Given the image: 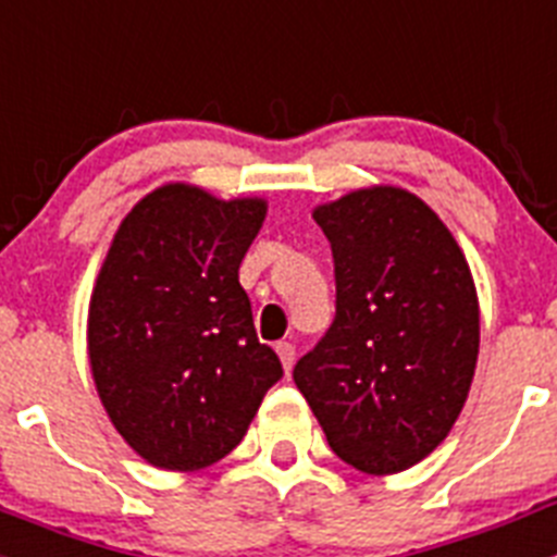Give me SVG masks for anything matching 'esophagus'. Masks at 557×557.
Listing matches in <instances>:
<instances>
[{
    "mask_svg": "<svg viewBox=\"0 0 557 557\" xmlns=\"http://www.w3.org/2000/svg\"><path fill=\"white\" fill-rule=\"evenodd\" d=\"M275 354H278V359H282L284 371H293V362H295V346L293 343H278L275 346Z\"/></svg>",
    "mask_w": 557,
    "mask_h": 557,
    "instance_id": "obj_1",
    "label": "esophagus"
}]
</instances>
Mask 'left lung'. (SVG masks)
<instances>
[{
  "instance_id": "left-lung-1",
  "label": "left lung",
  "mask_w": 557,
  "mask_h": 557,
  "mask_svg": "<svg viewBox=\"0 0 557 557\" xmlns=\"http://www.w3.org/2000/svg\"><path fill=\"white\" fill-rule=\"evenodd\" d=\"M334 256V321L293 379L339 460L396 474L460 416L480 351V304L460 245L421 198L357 189L314 209Z\"/></svg>"
}]
</instances>
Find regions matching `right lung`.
I'll list each match as a JSON object with an SVG mask.
<instances>
[{"mask_svg": "<svg viewBox=\"0 0 557 557\" xmlns=\"http://www.w3.org/2000/svg\"><path fill=\"white\" fill-rule=\"evenodd\" d=\"M264 214L259 198L166 184L113 234L88 304V359L108 418L150 466L223 460L284 376L239 284Z\"/></svg>", "mask_w": 557, "mask_h": 557, "instance_id": "obj_1", "label": "right lung"}]
</instances>
